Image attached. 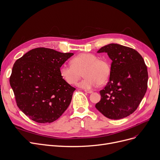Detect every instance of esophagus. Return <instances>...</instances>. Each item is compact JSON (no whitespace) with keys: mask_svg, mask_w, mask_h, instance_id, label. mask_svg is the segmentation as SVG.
<instances>
[{"mask_svg":"<svg viewBox=\"0 0 160 160\" xmlns=\"http://www.w3.org/2000/svg\"><path fill=\"white\" fill-rule=\"evenodd\" d=\"M85 92H87V93H88V94H91V93H92V92H93V91H92V90H85Z\"/></svg>","mask_w":160,"mask_h":160,"instance_id":"34e87169","label":"esophagus"}]
</instances>
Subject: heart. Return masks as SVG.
Here are the masks:
<instances>
[{"mask_svg": "<svg viewBox=\"0 0 160 160\" xmlns=\"http://www.w3.org/2000/svg\"><path fill=\"white\" fill-rule=\"evenodd\" d=\"M72 64H63L60 68V75L69 85H75L83 72L85 78L78 86L85 90L103 85L110 77L111 66L105 59L98 58L92 53L83 52L73 58Z\"/></svg>", "mask_w": 160, "mask_h": 160, "instance_id": "b5f03b06", "label": "heart"}]
</instances>
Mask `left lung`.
<instances>
[{
	"label": "left lung",
	"instance_id": "1",
	"mask_svg": "<svg viewBox=\"0 0 160 160\" xmlns=\"http://www.w3.org/2000/svg\"><path fill=\"white\" fill-rule=\"evenodd\" d=\"M112 60L109 81L100 91L96 108L108 118L118 120L132 114L147 90L148 72L142 56L136 50L117 43L102 47Z\"/></svg>",
	"mask_w": 160,
	"mask_h": 160
}]
</instances>
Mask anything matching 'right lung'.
Masks as SVG:
<instances>
[{"label": "right lung", "instance_id": "obj_1", "mask_svg": "<svg viewBox=\"0 0 160 160\" xmlns=\"http://www.w3.org/2000/svg\"><path fill=\"white\" fill-rule=\"evenodd\" d=\"M73 55L38 48L14 63L10 77L18 107L38 123L57 120L69 106L75 88L60 75V68Z\"/></svg>", "mask_w": 160, "mask_h": 160}]
</instances>
